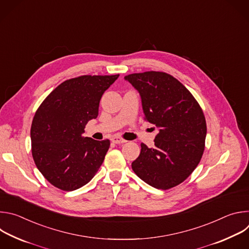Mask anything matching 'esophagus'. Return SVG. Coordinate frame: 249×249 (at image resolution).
Returning <instances> with one entry per match:
<instances>
[{"label":"esophagus","instance_id":"esophagus-1","mask_svg":"<svg viewBox=\"0 0 249 249\" xmlns=\"http://www.w3.org/2000/svg\"><path fill=\"white\" fill-rule=\"evenodd\" d=\"M111 141L113 142L114 144H124V143H126V140H124V139H122V138H120V137H113L112 139H111Z\"/></svg>","mask_w":249,"mask_h":249}]
</instances>
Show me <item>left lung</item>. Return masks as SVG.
I'll return each instance as SVG.
<instances>
[{
  "instance_id": "obj_1",
  "label": "left lung",
  "mask_w": 249,
  "mask_h": 249,
  "mask_svg": "<svg viewBox=\"0 0 249 249\" xmlns=\"http://www.w3.org/2000/svg\"><path fill=\"white\" fill-rule=\"evenodd\" d=\"M139 92L145 120L159 129L155 147L141 144L132 168L149 185L166 190L183 182L203 156L207 126L191 92L172 76L145 72L124 77Z\"/></svg>"
}]
</instances>
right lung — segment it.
Returning a JSON list of instances; mask_svg holds the SVG:
<instances>
[{
    "mask_svg": "<svg viewBox=\"0 0 249 249\" xmlns=\"http://www.w3.org/2000/svg\"><path fill=\"white\" fill-rule=\"evenodd\" d=\"M82 76L59 85L41 103L30 129L35 164L55 187L73 191L89 183L102 164L110 141L83 137L98 115L99 101L117 79Z\"/></svg>",
    "mask_w": 249,
    "mask_h": 249,
    "instance_id": "add662e5",
    "label": "right lung"
}]
</instances>
